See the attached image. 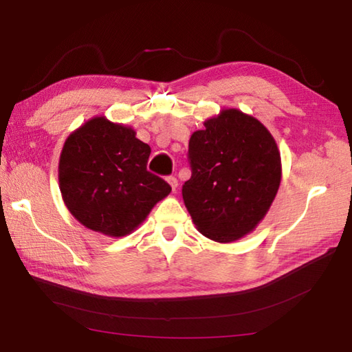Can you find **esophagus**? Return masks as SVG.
Segmentation results:
<instances>
[{
  "label": "esophagus",
  "mask_w": 352,
  "mask_h": 352,
  "mask_svg": "<svg viewBox=\"0 0 352 352\" xmlns=\"http://www.w3.org/2000/svg\"><path fill=\"white\" fill-rule=\"evenodd\" d=\"M166 182L169 183V186L172 188V190H175V189H177V186H178V180H177L175 177H168V178H166Z\"/></svg>",
  "instance_id": "obj_1"
}]
</instances>
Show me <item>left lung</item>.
Returning a JSON list of instances; mask_svg holds the SVG:
<instances>
[{
    "label": "left lung",
    "mask_w": 352,
    "mask_h": 352,
    "mask_svg": "<svg viewBox=\"0 0 352 352\" xmlns=\"http://www.w3.org/2000/svg\"><path fill=\"white\" fill-rule=\"evenodd\" d=\"M188 158L192 175L182 194L200 233L228 243L253 231L281 183V155L264 124L222 110L190 135Z\"/></svg>",
    "instance_id": "left-lung-1"
}]
</instances>
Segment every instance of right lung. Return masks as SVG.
Wrapping results in <instances>:
<instances>
[{
    "label": "right lung",
    "mask_w": 352,
    "mask_h": 352,
    "mask_svg": "<svg viewBox=\"0 0 352 352\" xmlns=\"http://www.w3.org/2000/svg\"><path fill=\"white\" fill-rule=\"evenodd\" d=\"M151 147L132 127L96 116L71 133L58 162L65 205L98 233H132L152 208L170 192L163 178L147 170Z\"/></svg>",
    "instance_id": "obj_1"
}]
</instances>
